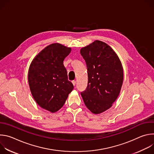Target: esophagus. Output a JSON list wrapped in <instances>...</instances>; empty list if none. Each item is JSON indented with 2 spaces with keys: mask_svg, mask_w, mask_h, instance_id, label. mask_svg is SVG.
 Returning <instances> with one entry per match:
<instances>
[{
  "mask_svg": "<svg viewBox=\"0 0 154 154\" xmlns=\"http://www.w3.org/2000/svg\"><path fill=\"white\" fill-rule=\"evenodd\" d=\"M72 84L74 85V86H75V84H76V81H75V80H73V81L72 82Z\"/></svg>",
  "mask_w": 154,
  "mask_h": 154,
  "instance_id": "obj_1",
  "label": "esophagus"
}]
</instances>
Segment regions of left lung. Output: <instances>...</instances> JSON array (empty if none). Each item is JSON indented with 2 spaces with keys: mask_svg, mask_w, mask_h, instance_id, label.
Segmentation results:
<instances>
[{
  "mask_svg": "<svg viewBox=\"0 0 154 154\" xmlns=\"http://www.w3.org/2000/svg\"><path fill=\"white\" fill-rule=\"evenodd\" d=\"M87 67L88 85L81 96L94 114L112 106L123 82V68L115 52L104 42L96 40L80 49Z\"/></svg>",
  "mask_w": 154,
  "mask_h": 154,
  "instance_id": "1",
  "label": "left lung"
}]
</instances>
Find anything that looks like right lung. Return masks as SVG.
I'll list each match as a JSON object with an SVG mask.
<instances>
[{
	"mask_svg": "<svg viewBox=\"0 0 154 154\" xmlns=\"http://www.w3.org/2000/svg\"><path fill=\"white\" fill-rule=\"evenodd\" d=\"M71 48L54 43L42 50L33 60L29 70L30 89L41 108L55 113L63 106L74 89L68 80L63 61Z\"/></svg>",
	"mask_w": 154,
	"mask_h": 154,
	"instance_id": "1",
	"label": "right lung"
}]
</instances>
